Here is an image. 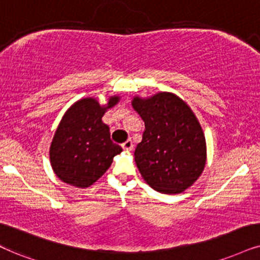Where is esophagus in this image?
<instances>
[{
    "mask_svg": "<svg viewBox=\"0 0 260 260\" xmlns=\"http://www.w3.org/2000/svg\"><path fill=\"white\" fill-rule=\"evenodd\" d=\"M122 149L123 150H132L133 149V141L131 139L124 141V143L122 144Z\"/></svg>",
    "mask_w": 260,
    "mask_h": 260,
    "instance_id": "obj_1",
    "label": "esophagus"
}]
</instances>
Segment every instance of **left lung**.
Returning <instances> with one entry per match:
<instances>
[{"label": "left lung", "instance_id": "8db88e82", "mask_svg": "<svg viewBox=\"0 0 260 260\" xmlns=\"http://www.w3.org/2000/svg\"><path fill=\"white\" fill-rule=\"evenodd\" d=\"M132 106L145 123L134 151L141 176L157 192H183L206 162L205 137L194 114L181 98L167 92L147 100L136 97Z\"/></svg>", "mask_w": 260, "mask_h": 260}]
</instances>
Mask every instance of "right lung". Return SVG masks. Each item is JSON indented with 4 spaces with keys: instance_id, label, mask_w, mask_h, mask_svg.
Instances as JSON below:
<instances>
[{
    "instance_id": "1",
    "label": "right lung",
    "mask_w": 260,
    "mask_h": 260,
    "mask_svg": "<svg viewBox=\"0 0 260 260\" xmlns=\"http://www.w3.org/2000/svg\"><path fill=\"white\" fill-rule=\"evenodd\" d=\"M117 102L119 97L114 96L101 107L94 98H85L67 110L50 146L51 167L58 179L85 188L107 172L122 149L111 141L102 117Z\"/></svg>"
}]
</instances>
